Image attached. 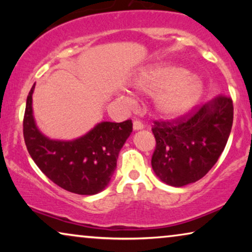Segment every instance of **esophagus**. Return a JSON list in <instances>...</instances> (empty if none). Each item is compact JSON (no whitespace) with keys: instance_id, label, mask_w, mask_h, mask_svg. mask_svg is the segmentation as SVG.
Here are the masks:
<instances>
[{"instance_id":"1","label":"esophagus","mask_w":252,"mask_h":252,"mask_svg":"<svg viewBox=\"0 0 252 252\" xmlns=\"http://www.w3.org/2000/svg\"><path fill=\"white\" fill-rule=\"evenodd\" d=\"M143 127H144V125L140 122V120H134V123H133V129L134 130H140V129H142Z\"/></svg>"}]
</instances>
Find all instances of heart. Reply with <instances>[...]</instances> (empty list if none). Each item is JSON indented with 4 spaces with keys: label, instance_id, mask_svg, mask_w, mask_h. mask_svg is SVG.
I'll return each mask as SVG.
<instances>
[{
    "label": "heart",
    "instance_id": "b5f03b06",
    "mask_svg": "<svg viewBox=\"0 0 252 252\" xmlns=\"http://www.w3.org/2000/svg\"><path fill=\"white\" fill-rule=\"evenodd\" d=\"M139 93L155 96V109L159 115L174 118L184 115L195 104L202 93V81L188 75L184 67L158 64L141 71L134 81ZM126 103H132L129 95L123 96Z\"/></svg>",
    "mask_w": 252,
    "mask_h": 252
}]
</instances>
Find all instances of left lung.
I'll list each match as a JSON object with an SVG mask.
<instances>
[{"mask_svg": "<svg viewBox=\"0 0 252 252\" xmlns=\"http://www.w3.org/2000/svg\"><path fill=\"white\" fill-rule=\"evenodd\" d=\"M233 115L232 98L219 95L179 119L155 122L156 148L151 166L157 177L173 187L204 177L225 149Z\"/></svg>", "mask_w": 252, "mask_h": 252, "instance_id": "1", "label": "left lung"}]
</instances>
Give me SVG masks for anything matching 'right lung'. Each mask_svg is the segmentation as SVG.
<instances>
[{
    "instance_id": "1",
    "label": "right lung",
    "mask_w": 252,
    "mask_h": 252,
    "mask_svg": "<svg viewBox=\"0 0 252 252\" xmlns=\"http://www.w3.org/2000/svg\"><path fill=\"white\" fill-rule=\"evenodd\" d=\"M29 93L24 116V140L37 167L54 184L79 195H94L109 185L117 158L133 130L132 120L102 122L87 134L72 141L51 140L36 127L32 95Z\"/></svg>"
}]
</instances>
